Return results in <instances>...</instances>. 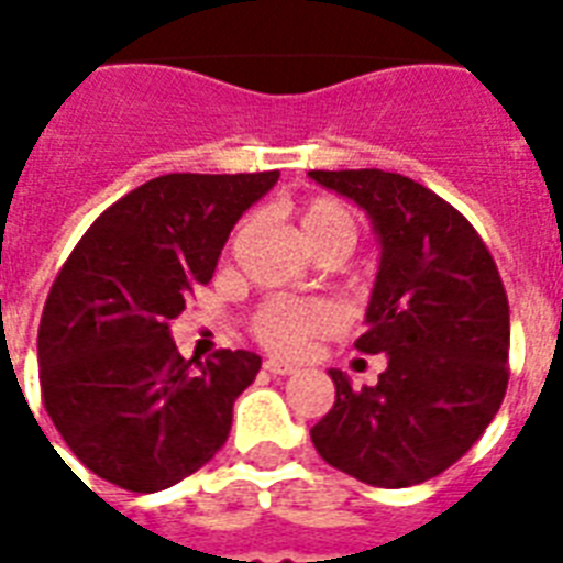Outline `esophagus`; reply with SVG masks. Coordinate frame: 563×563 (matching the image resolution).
I'll return each instance as SVG.
<instances>
[{"instance_id": "34e87169", "label": "esophagus", "mask_w": 563, "mask_h": 563, "mask_svg": "<svg viewBox=\"0 0 563 563\" xmlns=\"http://www.w3.org/2000/svg\"><path fill=\"white\" fill-rule=\"evenodd\" d=\"M263 368L268 371V374H274V376H291V374H298V368H295V365H286V362H277V360H265Z\"/></svg>"}]
</instances>
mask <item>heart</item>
Wrapping results in <instances>:
<instances>
[{"label": "heart", "instance_id": "1", "mask_svg": "<svg viewBox=\"0 0 563 563\" xmlns=\"http://www.w3.org/2000/svg\"><path fill=\"white\" fill-rule=\"evenodd\" d=\"M298 228L312 251L342 245L351 251L356 242V219L333 198H312L298 210ZM339 312L318 298H268L251 316V335L256 344L283 360H298L324 335L335 333Z\"/></svg>", "mask_w": 563, "mask_h": 563}]
</instances>
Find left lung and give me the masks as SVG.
Instances as JSON below:
<instances>
[{
    "label": "left lung",
    "mask_w": 563,
    "mask_h": 563,
    "mask_svg": "<svg viewBox=\"0 0 563 563\" xmlns=\"http://www.w3.org/2000/svg\"><path fill=\"white\" fill-rule=\"evenodd\" d=\"M374 221L383 245L356 351L385 353L374 388L330 371L335 402L318 455L374 488H409L455 464L508 388V298L473 224L423 184L383 169L309 172Z\"/></svg>",
    "instance_id": "8db88e82"
}]
</instances>
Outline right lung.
<instances>
[{"mask_svg":"<svg viewBox=\"0 0 563 563\" xmlns=\"http://www.w3.org/2000/svg\"><path fill=\"white\" fill-rule=\"evenodd\" d=\"M277 178L161 175L110 203L57 272L40 318V391L66 446L101 479L154 494L228 441L233 402L263 360H184L169 321L212 280L239 216Z\"/></svg>","mask_w":563,"mask_h":563,"instance_id":"add662e5","label":"right lung"}]
</instances>
